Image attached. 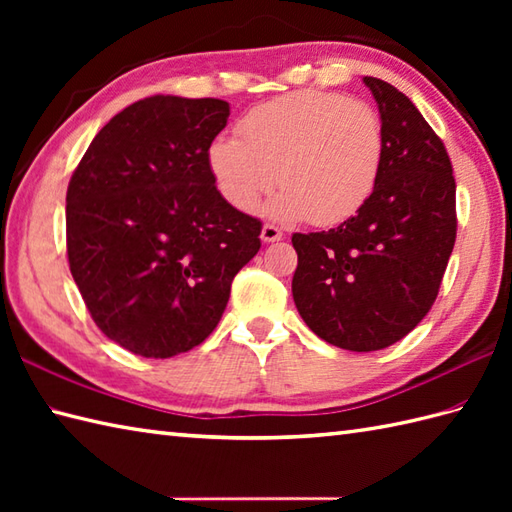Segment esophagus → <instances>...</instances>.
Returning <instances> with one entry per match:
<instances>
[{"label":"esophagus","mask_w":512,"mask_h":512,"mask_svg":"<svg viewBox=\"0 0 512 512\" xmlns=\"http://www.w3.org/2000/svg\"><path fill=\"white\" fill-rule=\"evenodd\" d=\"M281 237H284V233H281L275 224H264V228H262V242H266V244L279 242Z\"/></svg>","instance_id":"obj_1"}]
</instances>
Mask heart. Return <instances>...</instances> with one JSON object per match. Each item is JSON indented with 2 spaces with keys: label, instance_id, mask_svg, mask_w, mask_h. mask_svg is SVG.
I'll use <instances>...</instances> for the list:
<instances>
[{
  "label": "heart",
  "instance_id": "b5f03b06",
  "mask_svg": "<svg viewBox=\"0 0 512 512\" xmlns=\"http://www.w3.org/2000/svg\"><path fill=\"white\" fill-rule=\"evenodd\" d=\"M239 138L209 147V169L224 200L250 211L264 193L277 220L317 226L352 217L372 195L383 160V125L374 107L343 94L303 90L250 110Z\"/></svg>",
  "mask_w": 512,
  "mask_h": 512
}]
</instances>
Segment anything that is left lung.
Returning a JSON list of instances; mask_svg holds the SVG:
<instances>
[{
  "instance_id": "obj_1",
  "label": "left lung",
  "mask_w": 512,
  "mask_h": 512,
  "mask_svg": "<svg viewBox=\"0 0 512 512\" xmlns=\"http://www.w3.org/2000/svg\"><path fill=\"white\" fill-rule=\"evenodd\" d=\"M383 125L376 187L358 213L321 233H295L292 297L330 345L374 352L424 319L453 253L455 178L444 143L405 94L374 76Z\"/></svg>"
}]
</instances>
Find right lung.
I'll return each mask as SVG.
<instances>
[{"label": "right lung", "mask_w": 512, "mask_h": 512, "mask_svg": "<svg viewBox=\"0 0 512 512\" xmlns=\"http://www.w3.org/2000/svg\"><path fill=\"white\" fill-rule=\"evenodd\" d=\"M231 107L156 94L116 114L65 195L70 273L107 339L145 358L193 350L220 323L262 222L217 191L209 147Z\"/></svg>", "instance_id": "add662e5"}]
</instances>
